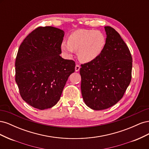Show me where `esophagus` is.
<instances>
[{
	"instance_id": "obj_1",
	"label": "esophagus",
	"mask_w": 149,
	"mask_h": 149,
	"mask_svg": "<svg viewBox=\"0 0 149 149\" xmlns=\"http://www.w3.org/2000/svg\"><path fill=\"white\" fill-rule=\"evenodd\" d=\"M79 70H80V66L79 65H76L75 66V71L78 72L79 71Z\"/></svg>"
}]
</instances>
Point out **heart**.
I'll use <instances>...</instances> for the list:
<instances>
[{
  "label": "heart",
  "mask_w": 149,
  "mask_h": 149,
  "mask_svg": "<svg viewBox=\"0 0 149 149\" xmlns=\"http://www.w3.org/2000/svg\"><path fill=\"white\" fill-rule=\"evenodd\" d=\"M67 43L61 44V51L66 56H71L73 52H78L80 61L88 63L101 55L105 47L106 39L100 31L81 30L71 33Z\"/></svg>",
  "instance_id": "obj_1"
}]
</instances>
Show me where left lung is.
I'll use <instances>...</instances> for the list:
<instances>
[{
	"instance_id": "1",
	"label": "left lung",
	"mask_w": 149,
	"mask_h": 149,
	"mask_svg": "<svg viewBox=\"0 0 149 149\" xmlns=\"http://www.w3.org/2000/svg\"><path fill=\"white\" fill-rule=\"evenodd\" d=\"M106 43L96 59L81 65V89L89 107L100 111L118 102L130 83L132 58L127 45L115 29L104 26Z\"/></svg>"
}]
</instances>
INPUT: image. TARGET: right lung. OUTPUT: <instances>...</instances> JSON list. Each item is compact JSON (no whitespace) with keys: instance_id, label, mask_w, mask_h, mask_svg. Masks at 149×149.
I'll return each mask as SVG.
<instances>
[{"instance_id":"obj_1","label":"right lung","mask_w":149,"mask_h":149,"mask_svg":"<svg viewBox=\"0 0 149 149\" xmlns=\"http://www.w3.org/2000/svg\"><path fill=\"white\" fill-rule=\"evenodd\" d=\"M65 32L53 26H40L20 45L15 60V81L20 96L37 109L51 108L60 100L75 62L61 53Z\"/></svg>"}]
</instances>
